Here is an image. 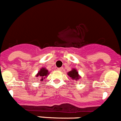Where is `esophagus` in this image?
I'll return each instance as SVG.
<instances>
[{"label":"esophagus","mask_w":121,"mask_h":121,"mask_svg":"<svg viewBox=\"0 0 121 121\" xmlns=\"http://www.w3.org/2000/svg\"><path fill=\"white\" fill-rule=\"evenodd\" d=\"M57 69L58 71H62V68H57Z\"/></svg>","instance_id":"34e87169"}]
</instances>
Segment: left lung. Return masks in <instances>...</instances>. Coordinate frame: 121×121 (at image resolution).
Masks as SVG:
<instances>
[{
  "label": "left lung",
  "instance_id": "1",
  "mask_svg": "<svg viewBox=\"0 0 121 121\" xmlns=\"http://www.w3.org/2000/svg\"><path fill=\"white\" fill-rule=\"evenodd\" d=\"M68 75L71 77L72 80H79V78H80V76L78 75V72H77V70L73 69L72 71H69V72L68 73Z\"/></svg>",
  "mask_w": 121,
  "mask_h": 121
}]
</instances>
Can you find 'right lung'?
I'll list each match as a JSON object with an SVG mask.
<instances>
[{"label":"right lung","mask_w":121,"mask_h":121,"mask_svg":"<svg viewBox=\"0 0 121 121\" xmlns=\"http://www.w3.org/2000/svg\"><path fill=\"white\" fill-rule=\"evenodd\" d=\"M48 73L49 72H48V70L46 69L45 68H42L38 72V74L37 75L36 77H39V78H40V81H42L46 77Z\"/></svg>","instance_id":"1"}]
</instances>
